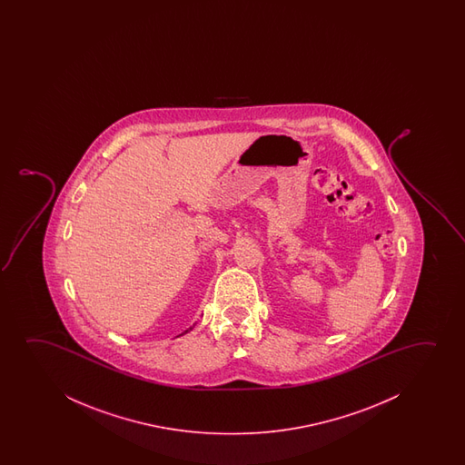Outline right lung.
I'll use <instances>...</instances> for the list:
<instances>
[{"instance_id": "1", "label": "right lung", "mask_w": 465, "mask_h": 465, "mask_svg": "<svg viewBox=\"0 0 465 465\" xmlns=\"http://www.w3.org/2000/svg\"><path fill=\"white\" fill-rule=\"evenodd\" d=\"M193 327H195V324L191 325V327H189V329H187V331H183V333H181V335H184V333H187V331H191L192 329H193ZM181 335H178V337H181Z\"/></svg>"}]
</instances>
